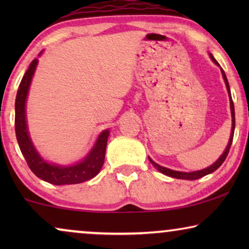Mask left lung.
<instances>
[{"label": "left lung", "mask_w": 249, "mask_h": 249, "mask_svg": "<svg viewBox=\"0 0 249 249\" xmlns=\"http://www.w3.org/2000/svg\"><path fill=\"white\" fill-rule=\"evenodd\" d=\"M210 57L211 60L213 61L214 63L216 64V66H220L219 63H217V61L214 59V56L212 54L210 53ZM221 73H222V77H223V80L224 83H226V86H227V90H228V94H229V100H230V110H231V118H232V127H231V134H230V138H229V142H228L226 149H224V152L222 153V155L220 156L219 159L216 160L215 162L213 163L212 165L207 166V168L203 169V170H198V171H193V172H181V171H175V170H171V169H168V168H164V166H161L159 165L158 163H155L154 161L151 158H148L149 162L152 163L153 166H154L155 169H158V171H160L163 175L165 176H169V177H172V178H177V179H185V180H196V179H199L202 178V177L206 176V175H210V173H212L215 171L216 169H219L221 164L224 162V160L227 159L228 156V153H229V149L231 147V144H232V139H233V132H234V124H236V120H234V107H233V102H232V98H231V93H230V87H229V83H228V79H227V76L226 73H224V71L222 68H221Z\"/></svg>", "instance_id": "left-lung-1"}]
</instances>
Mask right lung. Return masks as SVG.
Returning a JSON list of instances; mask_svg holds the SVG:
<instances>
[{
    "label": "right lung",
    "mask_w": 249,
    "mask_h": 249,
    "mask_svg": "<svg viewBox=\"0 0 249 249\" xmlns=\"http://www.w3.org/2000/svg\"><path fill=\"white\" fill-rule=\"evenodd\" d=\"M42 52L39 53V55ZM37 64H38L37 59L30 63L28 70L26 71L25 76L22 77L21 83L19 85V89L17 91L15 125L20 151H21L23 158L26 159L30 170L44 181L56 186L73 185V183L87 181L97 176V173L101 171L102 166H103L110 130L102 131L89 153L74 164L62 165L57 164V163H50L45 159H43L30 138L26 119L27 96H28L29 87Z\"/></svg>",
    "instance_id": "1"
}]
</instances>
